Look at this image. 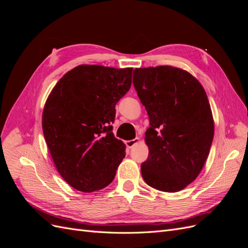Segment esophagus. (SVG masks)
Masks as SVG:
<instances>
[{
	"label": "esophagus",
	"instance_id": "obj_1",
	"mask_svg": "<svg viewBox=\"0 0 248 248\" xmlns=\"http://www.w3.org/2000/svg\"><path fill=\"white\" fill-rule=\"evenodd\" d=\"M139 140H140V139H139V138L134 139V140H126V141H125V145H126V147H127V148H129V149H130V148H132L134 145L138 144Z\"/></svg>",
	"mask_w": 248,
	"mask_h": 248
}]
</instances>
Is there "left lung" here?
<instances>
[{"label": "left lung", "mask_w": 248, "mask_h": 248, "mask_svg": "<svg viewBox=\"0 0 248 248\" xmlns=\"http://www.w3.org/2000/svg\"><path fill=\"white\" fill-rule=\"evenodd\" d=\"M133 86L150 120L141 176L157 190H182L199 176L213 140L205 90L190 73L171 66L134 69Z\"/></svg>", "instance_id": "8db88e82"}]
</instances>
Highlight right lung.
Instances as JSON below:
<instances>
[{"mask_svg":"<svg viewBox=\"0 0 248 248\" xmlns=\"http://www.w3.org/2000/svg\"><path fill=\"white\" fill-rule=\"evenodd\" d=\"M132 68L79 65L52 89L44 106V139L65 181L92 192L111 183L125 145L111 124L116 104L129 91Z\"/></svg>","mask_w":248,"mask_h":248,"instance_id":"add662e5","label":"right lung"}]
</instances>
